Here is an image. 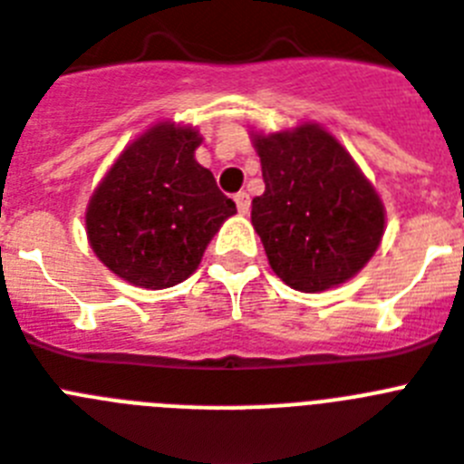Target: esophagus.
Here are the masks:
<instances>
[{
    "label": "esophagus",
    "mask_w": 464,
    "mask_h": 464,
    "mask_svg": "<svg viewBox=\"0 0 464 464\" xmlns=\"http://www.w3.org/2000/svg\"><path fill=\"white\" fill-rule=\"evenodd\" d=\"M233 200H236V208H238L240 214H247V212H250V196H247L245 190H240V193H236V198H233Z\"/></svg>",
    "instance_id": "esophagus-1"
}]
</instances>
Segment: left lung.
<instances>
[{
	"label": "left lung",
	"instance_id": "left-lung-1",
	"mask_svg": "<svg viewBox=\"0 0 464 464\" xmlns=\"http://www.w3.org/2000/svg\"><path fill=\"white\" fill-rule=\"evenodd\" d=\"M252 143L266 186L252 200V226L274 274L299 292L353 278L380 247L384 208L352 155L311 122Z\"/></svg>",
	"mask_w": 464,
	"mask_h": 464
}]
</instances>
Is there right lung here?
Instances as JSON below:
<instances>
[{
  "label": "right lung",
  "mask_w": 464,
  "mask_h": 464,
  "mask_svg": "<svg viewBox=\"0 0 464 464\" xmlns=\"http://www.w3.org/2000/svg\"><path fill=\"white\" fill-rule=\"evenodd\" d=\"M200 134L153 124L124 148L87 208V238L131 285L162 290L188 278L236 202L198 165Z\"/></svg>",
  "instance_id": "add662e5"
}]
</instances>
